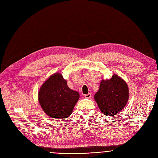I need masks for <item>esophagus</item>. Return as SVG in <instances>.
<instances>
[{
	"label": "esophagus",
	"mask_w": 158,
	"mask_h": 158,
	"mask_svg": "<svg viewBox=\"0 0 158 158\" xmlns=\"http://www.w3.org/2000/svg\"><path fill=\"white\" fill-rule=\"evenodd\" d=\"M91 93H88V94L85 95V98H91Z\"/></svg>",
	"instance_id": "34e87169"
}]
</instances>
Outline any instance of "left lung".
Returning <instances> with one entry per match:
<instances>
[{"instance_id":"8db88e82","label":"left lung","mask_w":158,"mask_h":158,"mask_svg":"<svg viewBox=\"0 0 158 158\" xmlns=\"http://www.w3.org/2000/svg\"><path fill=\"white\" fill-rule=\"evenodd\" d=\"M129 98V90L126 81L117 74L111 78L102 80L100 89L94 100L104 115L114 116L126 106Z\"/></svg>"}]
</instances>
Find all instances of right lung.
<instances>
[{"instance_id":"1","label":"right lung","mask_w":158,"mask_h":158,"mask_svg":"<svg viewBox=\"0 0 158 158\" xmlns=\"http://www.w3.org/2000/svg\"><path fill=\"white\" fill-rule=\"evenodd\" d=\"M79 98V93L67 86V81L59 73L51 75L38 93L39 103L45 113L56 119L68 118Z\"/></svg>"}]
</instances>
